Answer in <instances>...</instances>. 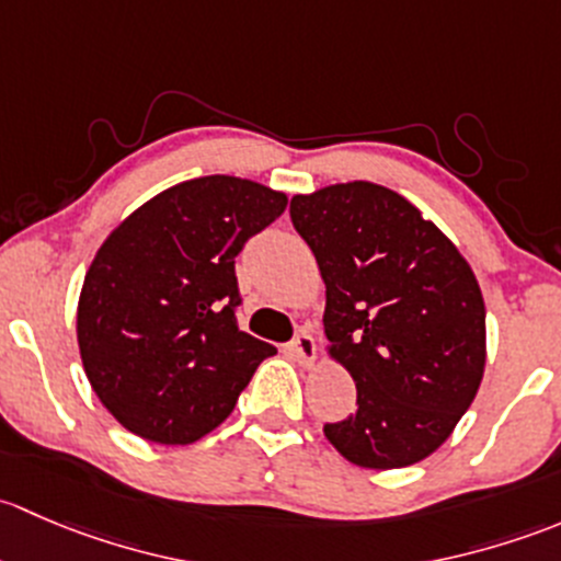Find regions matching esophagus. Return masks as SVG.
I'll return each instance as SVG.
<instances>
[{
    "label": "esophagus",
    "mask_w": 561,
    "mask_h": 561,
    "mask_svg": "<svg viewBox=\"0 0 561 561\" xmlns=\"http://www.w3.org/2000/svg\"><path fill=\"white\" fill-rule=\"evenodd\" d=\"M288 351H291L294 354V359L299 362V365L302 367H310L316 362V340H313V334H308V332H299L297 337L291 340V343H288Z\"/></svg>",
    "instance_id": "1"
}]
</instances>
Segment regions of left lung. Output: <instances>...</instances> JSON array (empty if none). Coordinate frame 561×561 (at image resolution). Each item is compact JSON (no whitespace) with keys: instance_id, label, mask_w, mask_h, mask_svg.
<instances>
[{"instance_id":"1","label":"left lung","mask_w":561,"mask_h":561,"mask_svg":"<svg viewBox=\"0 0 561 561\" xmlns=\"http://www.w3.org/2000/svg\"><path fill=\"white\" fill-rule=\"evenodd\" d=\"M291 224L327 283L329 356L356 380V413L323 424V435L369 470L426 459L472 405L486 365V308L470 264L378 183L297 194Z\"/></svg>"}]
</instances>
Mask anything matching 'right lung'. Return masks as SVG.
Instances as JSON below:
<instances>
[{
	"label": "right lung",
	"mask_w": 561,
	"mask_h": 561,
	"mask_svg": "<svg viewBox=\"0 0 561 561\" xmlns=\"http://www.w3.org/2000/svg\"><path fill=\"white\" fill-rule=\"evenodd\" d=\"M286 194L207 175L156 194L118 224L85 273L78 345L121 426L188 446L234 410L275 345L238 327L234 256L286 210Z\"/></svg>",
	"instance_id": "1"
}]
</instances>
